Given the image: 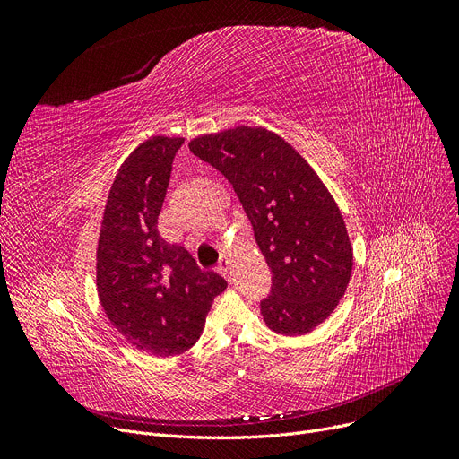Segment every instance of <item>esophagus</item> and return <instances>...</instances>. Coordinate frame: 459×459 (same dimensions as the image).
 Masks as SVG:
<instances>
[{"mask_svg": "<svg viewBox=\"0 0 459 459\" xmlns=\"http://www.w3.org/2000/svg\"><path fill=\"white\" fill-rule=\"evenodd\" d=\"M220 272H221V275L229 277V272H230V260H229L227 256H221V260H220Z\"/></svg>", "mask_w": 459, "mask_h": 459, "instance_id": "obj_1", "label": "esophagus"}]
</instances>
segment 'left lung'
<instances>
[{
    "mask_svg": "<svg viewBox=\"0 0 459 459\" xmlns=\"http://www.w3.org/2000/svg\"><path fill=\"white\" fill-rule=\"evenodd\" d=\"M189 151L232 184L272 270L260 301L277 334H307L342 299L353 249L342 213L307 160L266 128L236 126L189 141Z\"/></svg>",
    "mask_w": 459,
    "mask_h": 459,
    "instance_id": "8db88e82",
    "label": "left lung"
}]
</instances>
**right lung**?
Listing matches in <instances>:
<instances>
[{"label": "right lung", "mask_w": 459, "mask_h": 459, "mask_svg": "<svg viewBox=\"0 0 459 459\" xmlns=\"http://www.w3.org/2000/svg\"><path fill=\"white\" fill-rule=\"evenodd\" d=\"M184 137L154 135L120 165L96 249V290L111 325L137 350L180 355L199 341L227 281L167 244L158 215Z\"/></svg>", "instance_id": "1"}]
</instances>
